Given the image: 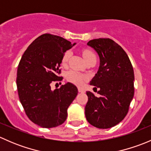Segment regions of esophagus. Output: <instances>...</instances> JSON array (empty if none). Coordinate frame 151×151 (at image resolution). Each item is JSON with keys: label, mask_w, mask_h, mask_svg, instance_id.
I'll return each mask as SVG.
<instances>
[{"label": "esophagus", "mask_w": 151, "mask_h": 151, "mask_svg": "<svg viewBox=\"0 0 151 151\" xmlns=\"http://www.w3.org/2000/svg\"><path fill=\"white\" fill-rule=\"evenodd\" d=\"M78 91L80 93H84L85 92V90L83 89V88H78Z\"/></svg>", "instance_id": "1"}]
</instances>
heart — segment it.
Returning a JSON list of instances; mask_svg holds the SVG:
<instances>
[{
    "label": "heart",
    "mask_w": 151,
    "mask_h": 151,
    "mask_svg": "<svg viewBox=\"0 0 151 151\" xmlns=\"http://www.w3.org/2000/svg\"><path fill=\"white\" fill-rule=\"evenodd\" d=\"M83 55L85 60H88V59L91 58H96L94 53L88 50H84ZM70 56H71V52L69 51H67L65 52V54L63 55V58H62V64L66 65L68 63ZM66 78L68 82L76 85H82L85 80H87V77L84 74H80V73L77 72L76 71H73V70L69 71L67 73Z\"/></svg>",
    "instance_id": "b5f03b06"
}]
</instances>
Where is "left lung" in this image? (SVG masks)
Returning a JSON list of instances; mask_svg holds the SVG:
<instances>
[{
    "mask_svg": "<svg viewBox=\"0 0 151 151\" xmlns=\"http://www.w3.org/2000/svg\"><path fill=\"white\" fill-rule=\"evenodd\" d=\"M87 45L99 58V66L90 85L99 88L96 97L87 91L88 101L85 114L90 124L109 129L122 121L129 110L134 93L133 67L126 52L110 39H96Z\"/></svg>",
    "mask_w": 151,
    "mask_h": 151,
    "instance_id": "8db88e82",
    "label": "left lung"
}]
</instances>
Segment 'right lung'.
Here are the masks:
<instances>
[{
	"instance_id": "add662e5",
	"label": "right lung",
	"mask_w": 151,
	"mask_h": 151,
	"mask_svg": "<svg viewBox=\"0 0 151 151\" xmlns=\"http://www.w3.org/2000/svg\"><path fill=\"white\" fill-rule=\"evenodd\" d=\"M76 43L58 36L45 33L35 39L25 50L17 73L19 101L29 119L42 128L64 123L67 109L76 98L77 88L71 83L51 89L58 77L63 55Z\"/></svg>"
}]
</instances>
